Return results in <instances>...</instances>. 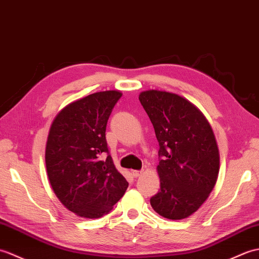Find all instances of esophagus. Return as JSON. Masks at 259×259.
<instances>
[{"instance_id":"esophagus-1","label":"esophagus","mask_w":259,"mask_h":259,"mask_svg":"<svg viewBox=\"0 0 259 259\" xmlns=\"http://www.w3.org/2000/svg\"><path fill=\"white\" fill-rule=\"evenodd\" d=\"M143 173V170H132V174H133L134 177H139Z\"/></svg>"}]
</instances>
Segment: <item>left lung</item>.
I'll use <instances>...</instances> for the list:
<instances>
[{"mask_svg":"<svg viewBox=\"0 0 259 259\" xmlns=\"http://www.w3.org/2000/svg\"><path fill=\"white\" fill-rule=\"evenodd\" d=\"M159 144L160 189L153 209L167 220L194 214L214 188L220 151L205 115L193 103L169 92L148 90L139 96Z\"/></svg>","mask_w":259,"mask_h":259,"instance_id":"1","label":"left lung"}]
</instances>
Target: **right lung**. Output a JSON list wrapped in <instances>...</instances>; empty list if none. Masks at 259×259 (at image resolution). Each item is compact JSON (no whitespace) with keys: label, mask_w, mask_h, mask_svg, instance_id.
I'll use <instances>...</instances> for the list:
<instances>
[{"label":"right lung","mask_w":259,"mask_h":259,"mask_svg":"<svg viewBox=\"0 0 259 259\" xmlns=\"http://www.w3.org/2000/svg\"><path fill=\"white\" fill-rule=\"evenodd\" d=\"M119 91H104L72 102L50 127L45 164L60 202L74 214L100 218L123 196L128 183L108 154L105 131Z\"/></svg>","instance_id":"obj_1"}]
</instances>
